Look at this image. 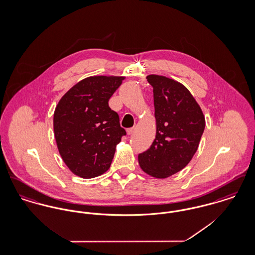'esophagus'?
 I'll list each match as a JSON object with an SVG mask.
<instances>
[{"label":"esophagus","instance_id":"obj_1","mask_svg":"<svg viewBox=\"0 0 255 255\" xmlns=\"http://www.w3.org/2000/svg\"><path fill=\"white\" fill-rule=\"evenodd\" d=\"M133 133V128H129V129H127V133L128 134H132Z\"/></svg>","mask_w":255,"mask_h":255}]
</instances>
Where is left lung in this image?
<instances>
[{"mask_svg":"<svg viewBox=\"0 0 255 255\" xmlns=\"http://www.w3.org/2000/svg\"><path fill=\"white\" fill-rule=\"evenodd\" d=\"M157 133L152 145L138 155L140 168L164 179L183 169L193 158L204 133L202 109L184 86L165 76L151 74Z\"/></svg>","mask_w":255,"mask_h":255,"instance_id":"1","label":"left lung"}]
</instances>
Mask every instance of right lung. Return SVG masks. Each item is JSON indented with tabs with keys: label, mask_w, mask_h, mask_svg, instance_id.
<instances>
[{
	"label": "right lung",
	"mask_w": 255,
	"mask_h": 255,
	"mask_svg": "<svg viewBox=\"0 0 255 255\" xmlns=\"http://www.w3.org/2000/svg\"><path fill=\"white\" fill-rule=\"evenodd\" d=\"M124 78L87 77L70 89L55 108L53 130L59 153L81 178H95L109 169L116 146L126 134L108 103Z\"/></svg>",
	"instance_id": "right-lung-1"
}]
</instances>
